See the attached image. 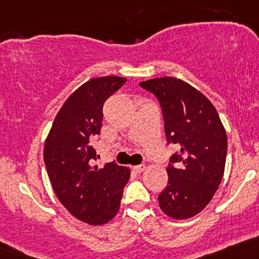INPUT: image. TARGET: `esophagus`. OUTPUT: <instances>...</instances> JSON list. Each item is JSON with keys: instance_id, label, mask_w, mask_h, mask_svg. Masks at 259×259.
<instances>
[{"instance_id": "1", "label": "esophagus", "mask_w": 259, "mask_h": 259, "mask_svg": "<svg viewBox=\"0 0 259 259\" xmlns=\"http://www.w3.org/2000/svg\"><path fill=\"white\" fill-rule=\"evenodd\" d=\"M145 168H146V167H145V164H138V166L133 167V169H134L136 173H143L145 171Z\"/></svg>"}]
</instances>
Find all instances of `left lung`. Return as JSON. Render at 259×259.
<instances>
[{"label":"left lung","instance_id":"1","mask_svg":"<svg viewBox=\"0 0 259 259\" xmlns=\"http://www.w3.org/2000/svg\"><path fill=\"white\" fill-rule=\"evenodd\" d=\"M161 104L168 144H177L167 167L168 183L158 195L167 217L186 220L212 199L225 171L227 136L217 109L200 91L176 77L140 82Z\"/></svg>","mask_w":259,"mask_h":259}]
</instances>
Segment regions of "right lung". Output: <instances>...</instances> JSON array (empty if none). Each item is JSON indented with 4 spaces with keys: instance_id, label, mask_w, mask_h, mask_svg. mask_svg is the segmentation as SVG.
I'll return each instance as SVG.
<instances>
[{
    "instance_id": "1",
    "label": "right lung",
    "mask_w": 259,
    "mask_h": 259,
    "mask_svg": "<svg viewBox=\"0 0 259 259\" xmlns=\"http://www.w3.org/2000/svg\"><path fill=\"white\" fill-rule=\"evenodd\" d=\"M126 82L103 76L79 86L62 104L44 144V162L56 197L71 215L88 225L109 223L118 214L130 169L114 162L93 166L103 104Z\"/></svg>"
}]
</instances>
